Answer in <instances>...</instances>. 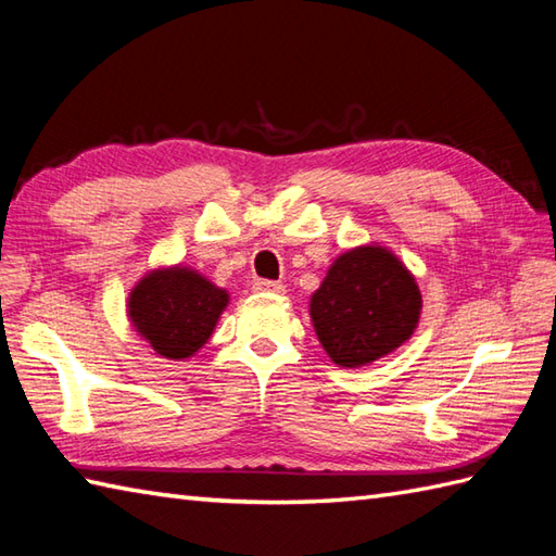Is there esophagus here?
Listing matches in <instances>:
<instances>
[{"mask_svg": "<svg viewBox=\"0 0 556 556\" xmlns=\"http://www.w3.org/2000/svg\"><path fill=\"white\" fill-rule=\"evenodd\" d=\"M253 289L257 293H285L287 291V287L281 285V281H267V279H257Z\"/></svg>", "mask_w": 556, "mask_h": 556, "instance_id": "esophagus-1", "label": "esophagus"}]
</instances>
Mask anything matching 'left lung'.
<instances>
[{
  "instance_id": "8db88e82",
  "label": "left lung",
  "mask_w": 556,
  "mask_h": 556,
  "mask_svg": "<svg viewBox=\"0 0 556 556\" xmlns=\"http://www.w3.org/2000/svg\"><path fill=\"white\" fill-rule=\"evenodd\" d=\"M308 311L327 356L339 368H363L413 337L422 296L413 271L389 248L365 243L329 265Z\"/></svg>"
}]
</instances>
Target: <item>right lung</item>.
Masks as SVG:
<instances>
[{
    "label": "right lung",
    "mask_w": 556,
    "mask_h": 556,
    "mask_svg": "<svg viewBox=\"0 0 556 556\" xmlns=\"http://www.w3.org/2000/svg\"><path fill=\"white\" fill-rule=\"evenodd\" d=\"M229 291L186 265L146 271L128 293L126 315L136 332L169 361L191 358L215 332Z\"/></svg>",
    "instance_id": "obj_1"
}]
</instances>
